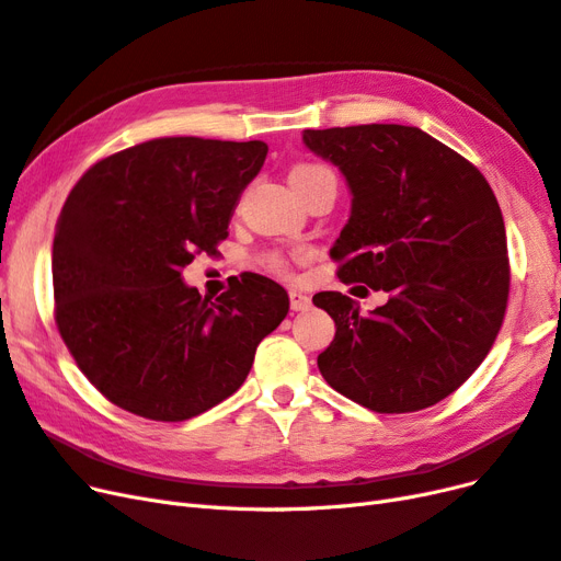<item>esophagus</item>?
<instances>
[{
    "instance_id": "1",
    "label": "esophagus",
    "mask_w": 561,
    "mask_h": 561,
    "mask_svg": "<svg viewBox=\"0 0 561 561\" xmlns=\"http://www.w3.org/2000/svg\"><path fill=\"white\" fill-rule=\"evenodd\" d=\"M290 307L293 311H304L311 307V297L301 290H290Z\"/></svg>"
}]
</instances>
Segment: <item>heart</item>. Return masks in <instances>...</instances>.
Returning <instances> with one entry per match:
<instances>
[{
    "label": "heart",
    "instance_id": "heart-1",
    "mask_svg": "<svg viewBox=\"0 0 561 561\" xmlns=\"http://www.w3.org/2000/svg\"><path fill=\"white\" fill-rule=\"evenodd\" d=\"M320 178H334V173L330 171V168L320 165V163H297L290 171V184L295 186V192H301L304 186H309L311 182H316ZM268 266L276 271H285L287 262L280 257V254H274V257H268Z\"/></svg>",
    "mask_w": 561,
    "mask_h": 561
}]
</instances>
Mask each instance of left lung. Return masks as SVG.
<instances>
[{"instance_id": "8db88e82", "label": "left lung", "mask_w": 561, "mask_h": 561, "mask_svg": "<svg viewBox=\"0 0 561 561\" xmlns=\"http://www.w3.org/2000/svg\"><path fill=\"white\" fill-rule=\"evenodd\" d=\"M304 145L353 196L330 250L339 280L388 297L360 313L342 293L313 295L336 325L320 375L371 412L426 410L482 365L503 325L511 264L499 201L478 168L416 126L304 130Z\"/></svg>"}]
</instances>
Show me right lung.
Masks as SVG:
<instances>
[{
	"instance_id": "add662e5",
	"label": "right lung",
	"mask_w": 561,
	"mask_h": 561,
	"mask_svg": "<svg viewBox=\"0 0 561 561\" xmlns=\"http://www.w3.org/2000/svg\"><path fill=\"white\" fill-rule=\"evenodd\" d=\"M262 140L157 138L91 165L60 210L54 239L56 325L87 379L112 404L186 421L233 396L260 342L290 309L278 283L241 276L215 301L182 280L217 252Z\"/></svg>"
}]
</instances>
